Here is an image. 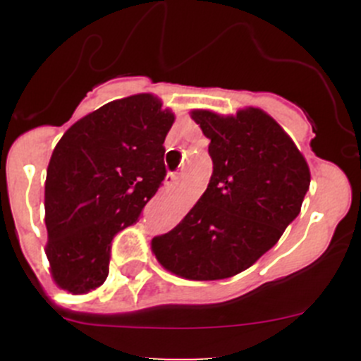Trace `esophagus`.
I'll list each match as a JSON object with an SVG mask.
<instances>
[{
    "label": "esophagus",
    "mask_w": 361,
    "mask_h": 361,
    "mask_svg": "<svg viewBox=\"0 0 361 361\" xmlns=\"http://www.w3.org/2000/svg\"><path fill=\"white\" fill-rule=\"evenodd\" d=\"M178 181H180V174H167L166 180H164V183H166L167 188H173V187H176Z\"/></svg>",
    "instance_id": "34e87169"
}]
</instances>
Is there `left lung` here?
Masks as SVG:
<instances>
[{
	"mask_svg": "<svg viewBox=\"0 0 361 361\" xmlns=\"http://www.w3.org/2000/svg\"><path fill=\"white\" fill-rule=\"evenodd\" d=\"M190 116L211 140L213 174L187 216L152 239V251L180 278L213 281L246 271L279 241L300 213L311 173L292 137L260 108Z\"/></svg>",
	"mask_w": 361,
	"mask_h": 361,
	"instance_id": "obj_1",
	"label": "left lung"
}]
</instances>
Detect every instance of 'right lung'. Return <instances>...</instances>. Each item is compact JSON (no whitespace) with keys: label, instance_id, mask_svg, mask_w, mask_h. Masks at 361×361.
<instances>
[{"label":"right lung","instance_id":"1","mask_svg":"<svg viewBox=\"0 0 361 361\" xmlns=\"http://www.w3.org/2000/svg\"><path fill=\"white\" fill-rule=\"evenodd\" d=\"M174 113L154 94L111 101L73 123L47 167L45 253L73 295L108 278L111 241L136 224L166 176L164 140Z\"/></svg>","mask_w":361,"mask_h":361}]
</instances>
